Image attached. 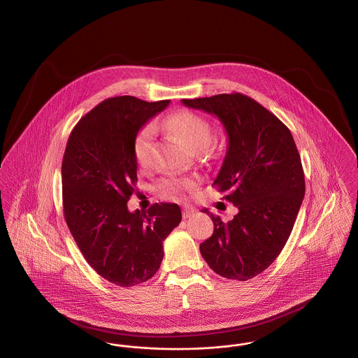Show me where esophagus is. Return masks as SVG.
<instances>
[{
  "label": "esophagus",
  "instance_id": "1",
  "mask_svg": "<svg viewBox=\"0 0 358 358\" xmlns=\"http://www.w3.org/2000/svg\"><path fill=\"white\" fill-rule=\"evenodd\" d=\"M193 215H194V210H193V209H182V218H184V220H187V218L193 217Z\"/></svg>",
  "mask_w": 358,
  "mask_h": 358
}]
</instances>
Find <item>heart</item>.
<instances>
[{"mask_svg": "<svg viewBox=\"0 0 358 358\" xmlns=\"http://www.w3.org/2000/svg\"><path fill=\"white\" fill-rule=\"evenodd\" d=\"M165 124L173 129L185 143L193 149H205L212 141V127L201 115L189 110L173 113L165 120ZM156 137V125L149 122L143 125L136 134L133 143V153L138 165L146 166L152 157V146ZM194 187V181L190 178H165L161 181V189L166 196L177 197Z\"/></svg>", "mask_w": 358, "mask_h": 358, "instance_id": "1", "label": "heart"}]
</instances>
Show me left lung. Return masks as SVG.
Returning a JSON list of instances; mask_svg holds the SVG:
<instances>
[{
    "instance_id": "left-lung-1",
    "label": "left lung",
    "mask_w": 358,
    "mask_h": 358,
    "mask_svg": "<svg viewBox=\"0 0 358 358\" xmlns=\"http://www.w3.org/2000/svg\"><path fill=\"white\" fill-rule=\"evenodd\" d=\"M182 103L224 124L228 149L213 185L238 209L228 222L203 210L215 230L201 255L217 274L248 281L278 257L299 215L305 177L297 146L285 124L241 93Z\"/></svg>"
}]
</instances>
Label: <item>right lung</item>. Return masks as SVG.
<instances>
[{"mask_svg":"<svg viewBox=\"0 0 358 358\" xmlns=\"http://www.w3.org/2000/svg\"><path fill=\"white\" fill-rule=\"evenodd\" d=\"M171 101L106 99L73 128L62 159V206L87 264L109 282L140 285L164 257L162 243L181 222L177 203L129 212L137 184L136 134Z\"/></svg>","mask_w":358,"mask_h":358,"instance_id":"1","label":"right lung"}]
</instances>
